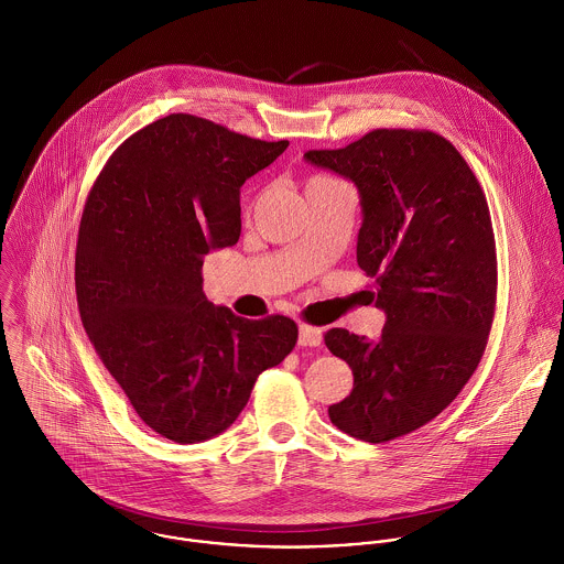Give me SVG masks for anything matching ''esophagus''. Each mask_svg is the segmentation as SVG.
<instances>
[{"label": "esophagus", "instance_id": "esophagus-1", "mask_svg": "<svg viewBox=\"0 0 564 564\" xmlns=\"http://www.w3.org/2000/svg\"><path fill=\"white\" fill-rule=\"evenodd\" d=\"M300 345L302 347H319L322 345V329L308 323L300 325Z\"/></svg>", "mask_w": 564, "mask_h": 564}]
</instances>
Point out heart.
<instances>
[{
    "label": "heart",
    "instance_id": "1",
    "mask_svg": "<svg viewBox=\"0 0 564 564\" xmlns=\"http://www.w3.org/2000/svg\"><path fill=\"white\" fill-rule=\"evenodd\" d=\"M325 180H332V177H325V175H317V177H313L311 182H325ZM311 182H308V184H311Z\"/></svg>",
    "mask_w": 564,
    "mask_h": 564
}]
</instances>
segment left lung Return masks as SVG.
<instances>
[{
	"instance_id": "obj_1",
	"label": "left lung",
	"mask_w": 564,
	"mask_h": 564,
	"mask_svg": "<svg viewBox=\"0 0 564 564\" xmlns=\"http://www.w3.org/2000/svg\"><path fill=\"white\" fill-rule=\"evenodd\" d=\"M306 161L360 193L358 267L387 313L378 340L345 327L323 334L354 373L327 408L345 434L387 443L438 416L476 373L497 304V251L482 186L460 152L432 130L378 128Z\"/></svg>"
}]
</instances>
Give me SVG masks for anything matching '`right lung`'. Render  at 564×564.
<instances>
[{
	"label": "right lung",
	"mask_w": 564,
	"mask_h": 564,
	"mask_svg": "<svg viewBox=\"0 0 564 564\" xmlns=\"http://www.w3.org/2000/svg\"><path fill=\"white\" fill-rule=\"evenodd\" d=\"M286 148L177 112L128 137L86 197L82 325L141 421L169 441L230 427L258 376L297 343L293 319H245L202 289V256L241 237L245 180Z\"/></svg>",
	"instance_id": "obj_1"
}]
</instances>
